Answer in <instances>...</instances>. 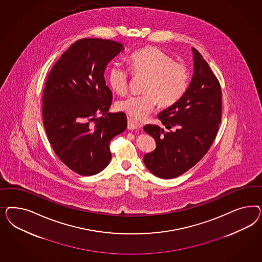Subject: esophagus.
<instances>
[{
  "label": "esophagus",
  "mask_w": 262,
  "mask_h": 262,
  "mask_svg": "<svg viewBox=\"0 0 262 262\" xmlns=\"http://www.w3.org/2000/svg\"><path fill=\"white\" fill-rule=\"evenodd\" d=\"M142 127V125L132 118H127V129H137Z\"/></svg>",
  "instance_id": "obj_1"
}]
</instances>
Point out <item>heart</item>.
<instances>
[{"label": "heart", "mask_w": 262, "mask_h": 262, "mask_svg": "<svg viewBox=\"0 0 262 262\" xmlns=\"http://www.w3.org/2000/svg\"><path fill=\"white\" fill-rule=\"evenodd\" d=\"M129 72L120 63L111 66L107 80L113 91L126 94L129 75L145 78L144 94L129 96L116 103L117 110L127 113L135 120H144L158 103L169 107L178 103L189 85V72L184 64L174 62L173 57L159 48L147 47L130 55L127 58Z\"/></svg>", "instance_id": "obj_1"}]
</instances>
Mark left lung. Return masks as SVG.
<instances>
[{
	"instance_id": "left-lung-1",
	"label": "left lung",
	"mask_w": 262,
	"mask_h": 262,
	"mask_svg": "<svg viewBox=\"0 0 262 262\" xmlns=\"http://www.w3.org/2000/svg\"><path fill=\"white\" fill-rule=\"evenodd\" d=\"M194 73L185 94L159 114L167 129L146 125L157 148L143 158L149 171L161 179H174L198 163L209 150L221 124L222 90L209 65L192 48Z\"/></svg>"
}]
</instances>
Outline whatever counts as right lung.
Here are the masks:
<instances>
[{
  "label": "right lung",
  "instance_id": "obj_1",
  "mask_svg": "<svg viewBox=\"0 0 262 262\" xmlns=\"http://www.w3.org/2000/svg\"><path fill=\"white\" fill-rule=\"evenodd\" d=\"M123 44L100 38L73 43L48 76L42 116L48 139L72 171L92 176L110 164L111 139L127 128L124 112L110 113L112 93L103 78Z\"/></svg>",
  "mask_w": 262,
  "mask_h": 262
}]
</instances>
